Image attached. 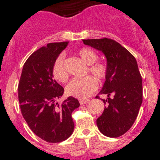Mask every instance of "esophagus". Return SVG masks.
Here are the masks:
<instances>
[{
  "label": "esophagus",
  "instance_id": "esophagus-1",
  "mask_svg": "<svg viewBox=\"0 0 160 160\" xmlns=\"http://www.w3.org/2000/svg\"><path fill=\"white\" fill-rule=\"evenodd\" d=\"M89 99H80V105H83V104L88 103L89 102Z\"/></svg>",
  "mask_w": 160,
  "mask_h": 160
}]
</instances>
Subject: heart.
<instances>
[{
	"label": "heart",
	"instance_id": "1",
	"mask_svg": "<svg viewBox=\"0 0 160 160\" xmlns=\"http://www.w3.org/2000/svg\"><path fill=\"white\" fill-rule=\"evenodd\" d=\"M78 55L87 65H88L89 73H91L98 81L105 80L107 75V67L105 64L97 62L98 56L95 51L90 48H82L79 50ZM53 75L60 82L68 80V72L65 66V54L61 53L55 60L53 65ZM98 88L96 80L92 77L83 78H74L68 83L66 87V92L68 95L85 99L92 95Z\"/></svg>",
	"mask_w": 160,
	"mask_h": 160
}]
</instances>
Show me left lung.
Returning a JSON list of instances; mask_svg holds the SVG:
<instances>
[{
    "mask_svg": "<svg viewBox=\"0 0 160 160\" xmlns=\"http://www.w3.org/2000/svg\"><path fill=\"white\" fill-rule=\"evenodd\" d=\"M83 42L107 58V75L99 94L107 98L102 99L106 107L96 124L103 135L118 137L132 127L142 103V78L137 60L113 39H83Z\"/></svg>",
    "mask_w": 160,
    "mask_h": 160,
    "instance_id": "8db88e82",
    "label": "left lung"
}]
</instances>
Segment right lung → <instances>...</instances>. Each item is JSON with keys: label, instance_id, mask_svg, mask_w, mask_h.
Masks as SVG:
<instances>
[{"label": "right lung", "instance_id": "right-lung-1", "mask_svg": "<svg viewBox=\"0 0 160 160\" xmlns=\"http://www.w3.org/2000/svg\"><path fill=\"white\" fill-rule=\"evenodd\" d=\"M68 43H49L34 52L23 65L18 87L23 118L35 135L49 143L62 142L72 134V113L80 107L72 96L57 102L64 88L53 79V65Z\"/></svg>", "mask_w": 160, "mask_h": 160}]
</instances>
